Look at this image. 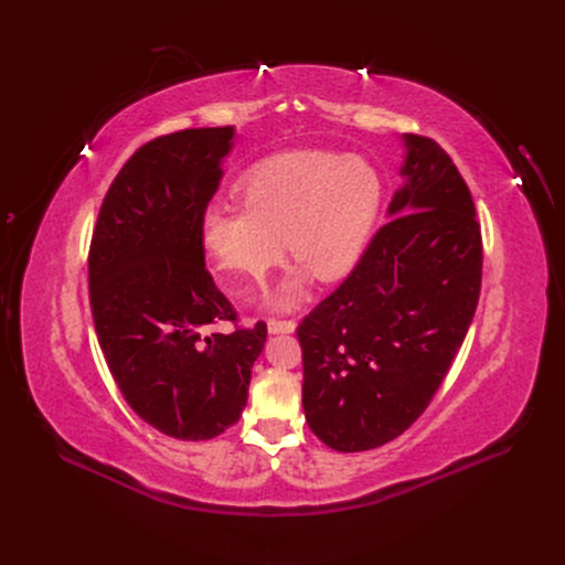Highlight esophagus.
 Here are the masks:
<instances>
[{
	"label": "esophagus",
	"mask_w": 565,
	"mask_h": 565,
	"mask_svg": "<svg viewBox=\"0 0 565 565\" xmlns=\"http://www.w3.org/2000/svg\"><path fill=\"white\" fill-rule=\"evenodd\" d=\"M266 329H268V333H294L297 331V321H291V319H268L266 321Z\"/></svg>",
	"instance_id": "1"
}]
</instances>
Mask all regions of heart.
<instances>
[{
	"label": "heart",
	"mask_w": 565,
	"mask_h": 565,
	"mask_svg": "<svg viewBox=\"0 0 565 565\" xmlns=\"http://www.w3.org/2000/svg\"><path fill=\"white\" fill-rule=\"evenodd\" d=\"M238 198L241 206L206 209L202 246L236 297L262 287L287 246L301 264L276 297L289 310L310 276L333 282L354 271L380 221L384 181L361 156L289 151L253 166L238 181Z\"/></svg>",
	"instance_id": "obj_1"
}]
</instances>
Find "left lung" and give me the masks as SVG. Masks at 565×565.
Listing matches in <instances>:
<instances>
[{
	"label": "left lung",
	"mask_w": 565,
	"mask_h": 565,
	"mask_svg": "<svg viewBox=\"0 0 565 565\" xmlns=\"http://www.w3.org/2000/svg\"><path fill=\"white\" fill-rule=\"evenodd\" d=\"M402 142L405 183L388 223L297 329L306 420L340 452L384 446L425 412L478 306L482 238L469 188L435 140L405 132Z\"/></svg>",
	"instance_id": "obj_1"
}]
</instances>
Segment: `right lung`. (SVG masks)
Wrapping results in <instances>:
<instances>
[{"instance_id": "obj_1", "label": "right lung", "mask_w": 565, "mask_h": 565, "mask_svg": "<svg viewBox=\"0 0 565 565\" xmlns=\"http://www.w3.org/2000/svg\"><path fill=\"white\" fill-rule=\"evenodd\" d=\"M234 128H188L132 153L107 191L89 248V303L103 356L145 423L204 441L246 407L266 324L236 321L204 266L202 218Z\"/></svg>"}]
</instances>
